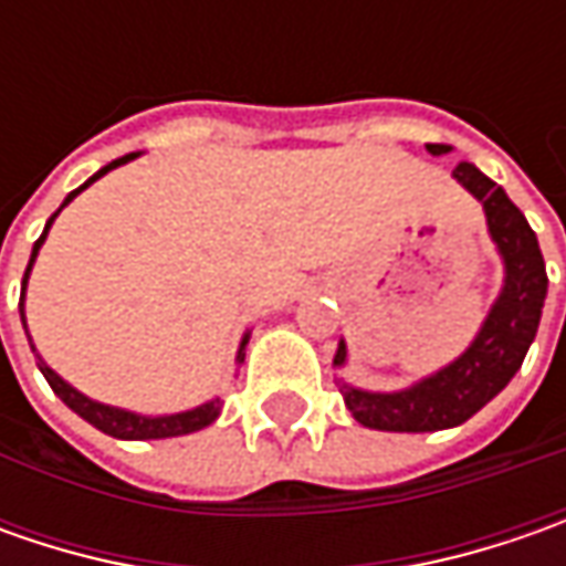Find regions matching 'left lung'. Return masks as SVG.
Instances as JSON below:
<instances>
[{
    "instance_id": "left-lung-1",
    "label": "left lung",
    "mask_w": 566,
    "mask_h": 566,
    "mask_svg": "<svg viewBox=\"0 0 566 566\" xmlns=\"http://www.w3.org/2000/svg\"><path fill=\"white\" fill-rule=\"evenodd\" d=\"M424 147L434 157L450 150L447 144H424ZM453 179L469 188L485 207L491 239L504 258V290L491 305L489 317L479 337L472 339V346L460 359L434 371L431 378H422L397 394H368L339 380L346 409L365 428L441 431V428L463 424L511 384L538 331V317H542V305L548 293V273H545V258H542L535 232L520 213V207L504 195V188L494 186L489 176L479 172L472 164L457 166ZM334 365H346L343 339H339Z\"/></svg>"
}]
</instances>
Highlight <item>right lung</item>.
Wrapping results in <instances>:
<instances>
[{"label": "right lung", "instance_id": "add662e5", "mask_svg": "<svg viewBox=\"0 0 566 566\" xmlns=\"http://www.w3.org/2000/svg\"><path fill=\"white\" fill-rule=\"evenodd\" d=\"M135 157H138V154H128V157H119V160H113L109 166H103L97 176H91L84 186L75 188V191L62 201V207L69 205L75 195H81V191L91 186V182H97L99 176H106L109 169L128 164V160H135ZM62 207H59V210H62ZM59 210L50 217V223H46V229H43V235L33 242L31 261H28V271H24V290H28V276H31L33 258H36L40 245H43V239H46V232H50V227H53V220L59 217ZM18 308H21V321H24V293H21ZM24 331H28V324H24ZM245 343H249V334H245L242 343H239V356H235V361H245ZM31 349H33V343H31ZM33 353H36V349H33ZM36 359H40V356H36ZM40 371H43V378L50 380V387H53L55 397L65 402L69 409H75L84 422H91L94 428H99L103 434H109V438H122V441H157V438H176V434L201 431V428H207V424L220 416V406H223V400L217 397V400L205 402V406H195V409H188V412H176V416H138V412H128V409H119V406H106V402H97V400H91V397H84V394H77L75 387H72L69 380L59 378V375H55L53 368H50L43 359H40Z\"/></svg>", "mask_w": 566, "mask_h": 566}]
</instances>
